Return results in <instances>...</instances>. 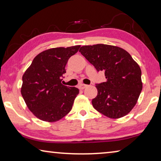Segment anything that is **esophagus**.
<instances>
[{
	"instance_id": "1",
	"label": "esophagus",
	"mask_w": 161,
	"mask_h": 161,
	"mask_svg": "<svg viewBox=\"0 0 161 161\" xmlns=\"http://www.w3.org/2000/svg\"><path fill=\"white\" fill-rule=\"evenodd\" d=\"M86 87H87L86 84H80V85H79V88H80V89H85Z\"/></svg>"
}]
</instances>
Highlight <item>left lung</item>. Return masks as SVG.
Segmentation results:
<instances>
[{"label":"left lung","mask_w":161,"mask_h":161,"mask_svg":"<svg viewBox=\"0 0 161 161\" xmlns=\"http://www.w3.org/2000/svg\"><path fill=\"white\" fill-rule=\"evenodd\" d=\"M80 52L98 72H104L107 79L96 85L98 94L92 102L94 108L111 119L127 115L143 88L139 65L127 51L117 46L85 45Z\"/></svg>","instance_id":"8db88e82"}]
</instances>
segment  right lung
Wrapping results in <instances>:
<instances>
[{
  "label": "right lung",
  "instance_id": "right-lung-1",
  "mask_svg": "<svg viewBox=\"0 0 161 161\" xmlns=\"http://www.w3.org/2000/svg\"><path fill=\"white\" fill-rule=\"evenodd\" d=\"M80 47L76 45L43 51L23 74L21 94L29 110L42 121H59L72 109L80 91L63 85L61 81L68 59Z\"/></svg>",
  "mask_w": 161,
  "mask_h": 161
}]
</instances>
